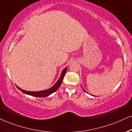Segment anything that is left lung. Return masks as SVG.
Here are the masks:
<instances>
[{
	"instance_id": "obj_1",
	"label": "left lung",
	"mask_w": 132,
	"mask_h": 132,
	"mask_svg": "<svg viewBox=\"0 0 132 132\" xmlns=\"http://www.w3.org/2000/svg\"><path fill=\"white\" fill-rule=\"evenodd\" d=\"M81 88H83V87H82V86H81ZM83 91H85V92H86V93H87V92H86V91H85V90L84 89H83ZM90 95H91V94H90ZM91 96H93V95H91Z\"/></svg>"
}]
</instances>
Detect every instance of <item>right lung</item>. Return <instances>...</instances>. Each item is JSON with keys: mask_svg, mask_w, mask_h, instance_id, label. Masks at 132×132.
<instances>
[{"mask_svg": "<svg viewBox=\"0 0 132 132\" xmlns=\"http://www.w3.org/2000/svg\"><path fill=\"white\" fill-rule=\"evenodd\" d=\"M67 69L68 68H65L63 70L61 73V76L60 77V78H58L57 81L55 83L54 86H52L51 88H50L47 89L43 90V91H29L21 89V88L18 87V86H16V87H17L20 91H21L23 93L27 95H30V96L38 97H44L49 96V95H51V94H52V93L55 92L56 90H58L60 86L61 83H62L63 78H64L65 74H66V71H67Z\"/></svg>", "mask_w": 132, "mask_h": 132, "instance_id": "right-lung-1", "label": "right lung"}]
</instances>
